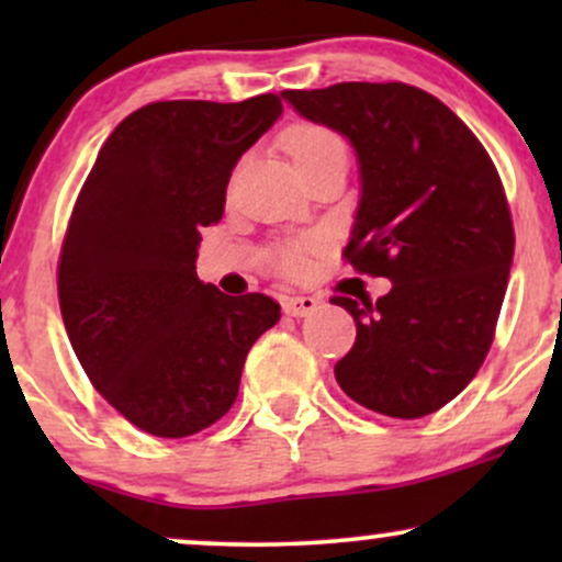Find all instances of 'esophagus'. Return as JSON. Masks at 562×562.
I'll return each instance as SVG.
<instances>
[{
  "label": "esophagus",
  "instance_id": "34e87169",
  "mask_svg": "<svg viewBox=\"0 0 562 562\" xmlns=\"http://www.w3.org/2000/svg\"><path fill=\"white\" fill-rule=\"evenodd\" d=\"M319 308V301L312 299V295H290V299L282 301V312L288 317H308Z\"/></svg>",
  "mask_w": 562,
  "mask_h": 562
}]
</instances>
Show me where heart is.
Masks as SVG:
<instances>
[{
    "instance_id": "b5f03b06",
    "label": "heart",
    "mask_w": 562,
    "mask_h": 562,
    "mask_svg": "<svg viewBox=\"0 0 562 562\" xmlns=\"http://www.w3.org/2000/svg\"><path fill=\"white\" fill-rule=\"evenodd\" d=\"M285 147L290 150V156H293L299 169H301V166L314 164V160H319L325 156H335V153L346 156L344 142L335 137L333 132H327V128L314 126V124L290 126L288 134H285ZM282 269H285V272H301V269H303V250L301 248H288L285 254H282Z\"/></svg>"
}]
</instances>
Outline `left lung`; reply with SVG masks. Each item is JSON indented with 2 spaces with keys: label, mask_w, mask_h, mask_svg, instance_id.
<instances>
[{
  "label": "left lung",
  "mask_w": 562,
  "mask_h": 562,
  "mask_svg": "<svg viewBox=\"0 0 562 562\" xmlns=\"http://www.w3.org/2000/svg\"><path fill=\"white\" fill-rule=\"evenodd\" d=\"M282 97L351 142L359 205L344 256L391 280L375 303L333 299L357 322L335 380L378 415H430L473 380L494 340L515 250L499 173L475 134L409 83L344 81Z\"/></svg>",
  "instance_id": "1"
}]
</instances>
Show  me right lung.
<instances>
[{
  "mask_svg": "<svg viewBox=\"0 0 562 562\" xmlns=\"http://www.w3.org/2000/svg\"><path fill=\"white\" fill-rule=\"evenodd\" d=\"M280 115L274 94L150 102L81 187L57 267L63 322L94 389L145 434L184 438L227 415L250 346L280 319L269 295L235 299L195 274L232 169Z\"/></svg>",
  "mask_w": 562,
  "mask_h": 562,
  "instance_id": "1",
  "label": "right lung"
}]
</instances>
